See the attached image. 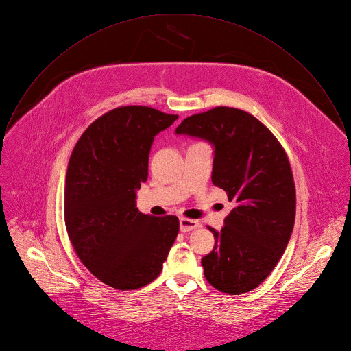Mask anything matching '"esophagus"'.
<instances>
[{
    "mask_svg": "<svg viewBox=\"0 0 351 351\" xmlns=\"http://www.w3.org/2000/svg\"><path fill=\"white\" fill-rule=\"evenodd\" d=\"M180 228H181V232H191L193 229L200 228V222L196 219H189L182 217L180 218Z\"/></svg>",
    "mask_w": 351,
    "mask_h": 351,
    "instance_id": "1",
    "label": "esophagus"
}]
</instances>
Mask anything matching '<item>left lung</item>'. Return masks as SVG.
Segmentation results:
<instances>
[{"instance_id": "1", "label": "left lung", "mask_w": 351, "mask_h": 351, "mask_svg": "<svg viewBox=\"0 0 351 351\" xmlns=\"http://www.w3.org/2000/svg\"><path fill=\"white\" fill-rule=\"evenodd\" d=\"M214 145L213 184L233 210L213 251L203 256L206 280L229 295L256 288L276 267L289 241L296 195L288 156L273 133L251 114L215 107L188 117L176 129Z\"/></svg>"}]
</instances>
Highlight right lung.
Wrapping results in <instances>:
<instances>
[{"label":"right lung","instance_id":"obj_1","mask_svg":"<svg viewBox=\"0 0 351 351\" xmlns=\"http://www.w3.org/2000/svg\"><path fill=\"white\" fill-rule=\"evenodd\" d=\"M177 118L145 106L118 107L97 118L73 149L64 189L67 233L81 262L112 288L154 281L178 234L176 215L152 217L136 207L154 137Z\"/></svg>","mask_w":351,"mask_h":351}]
</instances>
